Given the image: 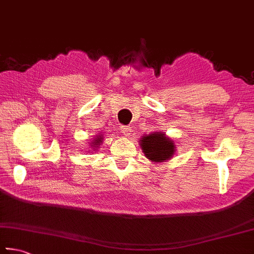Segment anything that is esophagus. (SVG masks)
<instances>
[{"label": "esophagus", "instance_id": "esophagus-1", "mask_svg": "<svg viewBox=\"0 0 254 254\" xmlns=\"http://www.w3.org/2000/svg\"><path fill=\"white\" fill-rule=\"evenodd\" d=\"M120 128H121L123 134H126V135H130V133L132 132V128L130 126H122Z\"/></svg>", "mask_w": 254, "mask_h": 254}]
</instances>
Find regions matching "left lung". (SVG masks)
<instances>
[{
  "label": "left lung",
  "mask_w": 254,
  "mask_h": 254,
  "mask_svg": "<svg viewBox=\"0 0 254 254\" xmlns=\"http://www.w3.org/2000/svg\"><path fill=\"white\" fill-rule=\"evenodd\" d=\"M140 144L146 158L154 162L169 160L175 151L173 141L165 137L163 133L160 132L143 136Z\"/></svg>",
  "instance_id": "1"
}]
</instances>
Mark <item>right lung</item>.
Wrapping results in <instances>:
<instances>
[{"label":"right lung","mask_w":254,"mask_h":254,"mask_svg":"<svg viewBox=\"0 0 254 254\" xmlns=\"http://www.w3.org/2000/svg\"><path fill=\"white\" fill-rule=\"evenodd\" d=\"M102 139H103V137H98V139H95V141L93 142V144L96 146V145H100V143L101 142H102ZM93 145V146H94Z\"/></svg>","instance_id":"obj_1"}]
</instances>
